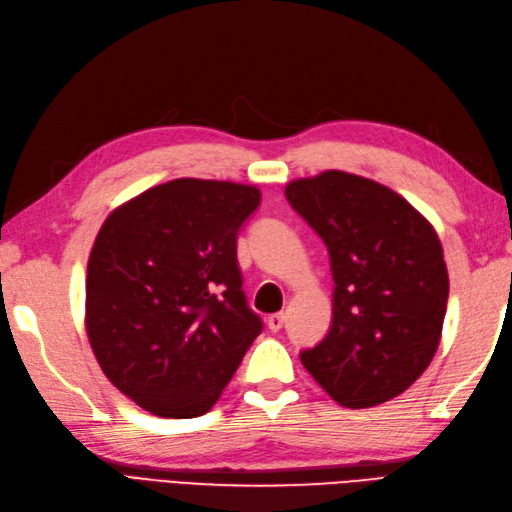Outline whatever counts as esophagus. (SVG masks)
Here are the masks:
<instances>
[{
  "label": "esophagus",
  "instance_id": "34e87169",
  "mask_svg": "<svg viewBox=\"0 0 512 512\" xmlns=\"http://www.w3.org/2000/svg\"><path fill=\"white\" fill-rule=\"evenodd\" d=\"M266 323H268V329L272 333H276V331L282 329V325H285V314H280V312L278 314H270Z\"/></svg>",
  "mask_w": 512,
  "mask_h": 512
}]
</instances>
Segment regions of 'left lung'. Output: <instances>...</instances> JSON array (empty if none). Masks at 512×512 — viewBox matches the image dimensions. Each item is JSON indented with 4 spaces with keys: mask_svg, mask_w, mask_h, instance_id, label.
Here are the masks:
<instances>
[{
    "mask_svg": "<svg viewBox=\"0 0 512 512\" xmlns=\"http://www.w3.org/2000/svg\"><path fill=\"white\" fill-rule=\"evenodd\" d=\"M331 259L333 323L299 354L333 401L386 403L430 365L441 342L449 276L434 227L390 187L325 170L285 187Z\"/></svg>",
    "mask_w": 512,
    "mask_h": 512,
    "instance_id": "8db88e82",
    "label": "left lung"
}]
</instances>
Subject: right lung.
<instances>
[{
  "label": "right lung",
  "instance_id": "right-lung-1",
  "mask_svg": "<svg viewBox=\"0 0 512 512\" xmlns=\"http://www.w3.org/2000/svg\"><path fill=\"white\" fill-rule=\"evenodd\" d=\"M259 189L175 179L118 206L94 240L86 331L130 401L160 418L211 409L261 333L236 259Z\"/></svg>",
  "mask_w": 512,
  "mask_h": 512
}]
</instances>
